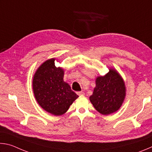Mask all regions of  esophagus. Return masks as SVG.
I'll use <instances>...</instances> for the list:
<instances>
[{"label": "esophagus", "instance_id": "obj_1", "mask_svg": "<svg viewBox=\"0 0 152 152\" xmlns=\"http://www.w3.org/2000/svg\"><path fill=\"white\" fill-rule=\"evenodd\" d=\"M77 94L79 95V96H80V95H84V92L80 91V92H77Z\"/></svg>", "mask_w": 152, "mask_h": 152}]
</instances>
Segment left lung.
Listing matches in <instances>:
<instances>
[{"mask_svg": "<svg viewBox=\"0 0 152 152\" xmlns=\"http://www.w3.org/2000/svg\"><path fill=\"white\" fill-rule=\"evenodd\" d=\"M125 96L124 81L116 71L110 69L104 76L98 77L90 101L97 111L109 115L119 109Z\"/></svg>", "mask_w": 152, "mask_h": 152, "instance_id": "8db88e82", "label": "left lung"}]
</instances>
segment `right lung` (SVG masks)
I'll use <instances>...</instances> for the list:
<instances>
[{"label":"right lung","mask_w":152,"mask_h":152,"mask_svg":"<svg viewBox=\"0 0 152 152\" xmlns=\"http://www.w3.org/2000/svg\"><path fill=\"white\" fill-rule=\"evenodd\" d=\"M63 78L64 70L56 67L53 58L42 64L33 77L36 100L43 109L54 115L64 114L78 97Z\"/></svg>","instance_id":"1"}]
</instances>
